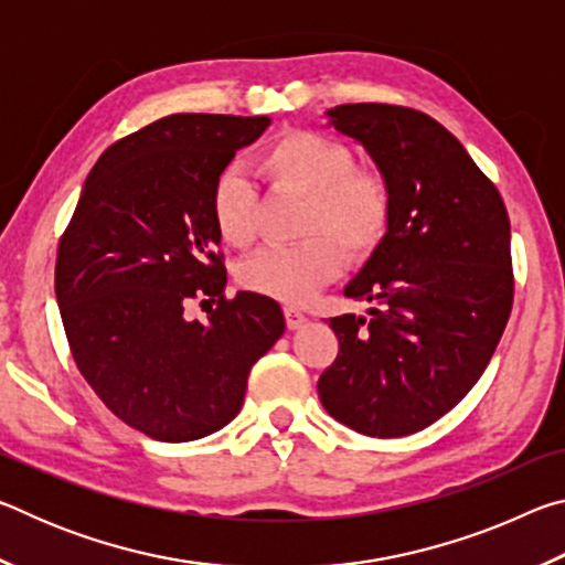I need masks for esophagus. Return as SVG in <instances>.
Returning <instances> with one entry per match:
<instances>
[{"instance_id": "obj_1", "label": "esophagus", "mask_w": 565, "mask_h": 565, "mask_svg": "<svg viewBox=\"0 0 565 565\" xmlns=\"http://www.w3.org/2000/svg\"><path fill=\"white\" fill-rule=\"evenodd\" d=\"M284 317H286V327H289V329H301L303 323H306L303 311L296 309V306H286Z\"/></svg>"}]
</instances>
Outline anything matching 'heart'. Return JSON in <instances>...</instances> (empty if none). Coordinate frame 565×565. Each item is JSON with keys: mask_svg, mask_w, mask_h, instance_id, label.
Wrapping results in <instances>:
<instances>
[{"mask_svg": "<svg viewBox=\"0 0 565 565\" xmlns=\"http://www.w3.org/2000/svg\"><path fill=\"white\" fill-rule=\"evenodd\" d=\"M256 169L276 189L306 196L301 234H317L299 244L256 252L238 269L244 289L286 303L311 299L337 279L343 255L363 259L381 244L391 218V189L374 169L353 167L341 141L313 131L281 134L266 147ZM218 236L244 246L254 236V189L238 171H228L212 194Z\"/></svg>", "mask_w": 565, "mask_h": 565, "instance_id": "1", "label": "heart"}]
</instances>
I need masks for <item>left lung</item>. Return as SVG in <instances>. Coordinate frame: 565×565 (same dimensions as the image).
Returning <instances> with one entry per match:
<instances>
[{
	"label": "left lung",
	"instance_id": "8db88e82",
	"mask_svg": "<svg viewBox=\"0 0 565 565\" xmlns=\"http://www.w3.org/2000/svg\"><path fill=\"white\" fill-rule=\"evenodd\" d=\"M327 119L386 179L391 218L343 289L371 303L369 317L329 319L339 356L319 398L353 431L408 436L448 414L499 347L513 303L509 214L461 141L428 114L341 104Z\"/></svg>",
	"mask_w": 565,
	"mask_h": 565
}]
</instances>
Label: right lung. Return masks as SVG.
Here are the masks:
<instances>
[{"instance_id":"add662e5","label":"right lung","mask_w":565,"mask_h":565,"mask_svg":"<svg viewBox=\"0 0 565 565\" xmlns=\"http://www.w3.org/2000/svg\"><path fill=\"white\" fill-rule=\"evenodd\" d=\"M269 124L171 114L119 139L89 171L60 242L54 291L76 366L111 414L157 441L224 428L248 371L286 329L269 296L224 299L212 216L218 177ZM194 295L220 296L204 322L183 313Z\"/></svg>"}]
</instances>
